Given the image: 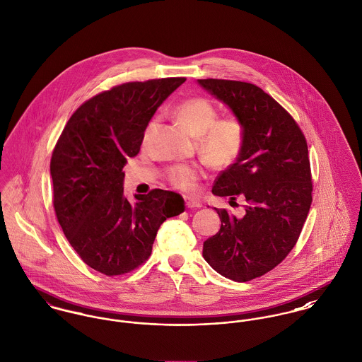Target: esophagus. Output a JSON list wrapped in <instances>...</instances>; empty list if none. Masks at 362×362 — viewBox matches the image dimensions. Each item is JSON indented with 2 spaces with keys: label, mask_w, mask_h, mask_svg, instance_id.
I'll return each mask as SVG.
<instances>
[{
  "label": "esophagus",
  "mask_w": 362,
  "mask_h": 362,
  "mask_svg": "<svg viewBox=\"0 0 362 362\" xmlns=\"http://www.w3.org/2000/svg\"><path fill=\"white\" fill-rule=\"evenodd\" d=\"M186 205L187 208H201L202 204L199 199H195L193 197H186Z\"/></svg>",
  "instance_id": "esophagus-1"
}]
</instances>
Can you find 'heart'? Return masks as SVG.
<instances>
[{
	"label": "heart",
	"mask_w": 362,
	"mask_h": 362,
	"mask_svg": "<svg viewBox=\"0 0 362 362\" xmlns=\"http://www.w3.org/2000/svg\"><path fill=\"white\" fill-rule=\"evenodd\" d=\"M176 117L182 125L195 139H199V150L202 157L212 167H228L233 164L244 144V127L233 117L219 118V112L212 102L205 98H192L176 107ZM151 121L147 132L154 127ZM201 170L195 165H176L168 170L169 182L189 190L194 186Z\"/></svg>",
	"instance_id": "heart-1"
}]
</instances>
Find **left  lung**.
I'll return each mask as SVG.
<instances>
[{"instance_id":"1","label":"left lung","mask_w":362,"mask_h":362,"mask_svg":"<svg viewBox=\"0 0 362 362\" xmlns=\"http://www.w3.org/2000/svg\"><path fill=\"white\" fill-rule=\"evenodd\" d=\"M244 127L238 158L218 176L212 193L245 201L237 218L216 209L221 230L202 256L226 279L245 282L273 270L295 247L311 205L307 143L288 112L253 83L197 80Z\"/></svg>"}]
</instances>
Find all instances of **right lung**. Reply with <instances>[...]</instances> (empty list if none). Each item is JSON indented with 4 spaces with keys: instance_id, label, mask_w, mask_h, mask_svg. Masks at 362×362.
<instances>
[{
    "instance_id": "add662e5",
    "label": "right lung",
    "mask_w": 362,
    "mask_h": 362,
    "mask_svg": "<svg viewBox=\"0 0 362 362\" xmlns=\"http://www.w3.org/2000/svg\"><path fill=\"white\" fill-rule=\"evenodd\" d=\"M186 78L114 86L70 117L51 158L54 208L70 245L106 276L132 272L151 253L160 226L185 211L183 197L161 189L124 195L127 160L168 96Z\"/></svg>"
}]
</instances>
